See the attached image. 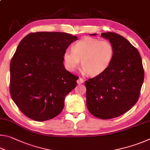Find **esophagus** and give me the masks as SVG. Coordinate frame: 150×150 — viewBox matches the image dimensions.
<instances>
[{
  "label": "esophagus",
  "instance_id": "esophagus-1",
  "mask_svg": "<svg viewBox=\"0 0 150 150\" xmlns=\"http://www.w3.org/2000/svg\"><path fill=\"white\" fill-rule=\"evenodd\" d=\"M83 82H84V80H83V79L81 78V77L77 80V83H78V84H82Z\"/></svg>",
  "mask_w": 150,
  "mask_h": 150
}]
</instances>
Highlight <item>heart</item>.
<instances>
[{
    "label": "heart",
    "instance_id": "heart-1",
    "mask_svg": "<svg viewBox=\"0 0 150 150\" xmlns=\"http://www.w3.org/2000/svg\"><path fill=\"white\" fill-rule=\"evenodd\" d=\"M114 55V47L107 40L84 38L67 50L63 60L67 69L73 71L81 64L83 72L91 77L99 75L109 67Z\"/></svg>",
    "mask_w": 150,
    "mask_h": 150
}]
</instances>
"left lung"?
Here are the masks:
<instances>
[{
	"label": "left lung",
	"instance_id": "8db88e82",
	"mask_svg": "<svg viewBox=\"0 0 150 150\" xmlns=\"http://www.w3.org/2000/svg\"><path fill=\"white\" fill-rule=\"evenodd\" d=\"M101 37L112 45L114 55L105 71L85 81L87 106L96 117L110 119L130 110L138 101L144 71L138 50L125 38L114 32L102 33Z\"/></svg>",
	"mask_w": 150,
	"mask_h": 150
}]
</instances>
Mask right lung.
<instances>
[{
	"instance_id": "right-lung-1",
	"label": "right lung",
	"mask_w": 150,
	"mask_h": 150,
	"mask_svg": "<svg viewBox=\"0 0 150 150\" xmlns=\"http://www.w3.org/2000/svg\"><path fill=\"white\" fill-rule=\"evenodd\" d=\"M77 39L67 33L39 32L20 42L10 65V93L27 117L45 121L62 111L79 78L65 69L63 54Z\"/></svg>"
}]
</instances>
